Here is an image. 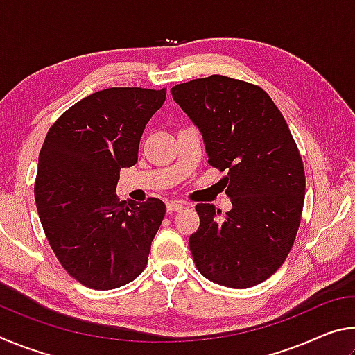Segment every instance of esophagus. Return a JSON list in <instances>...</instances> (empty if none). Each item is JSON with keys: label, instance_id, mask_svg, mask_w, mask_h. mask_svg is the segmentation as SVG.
<instances>
[{"label": "esophagus", "instance_id": "esophagus-1", "mask_svg": "<svg viewBox=\"0 0 355 355\" xmlns=\"http://www.w3.org/2000/svg\"><path fill=\"white\" fill-rule=\"evenodd\" d=\"M184 208V205L182 202H169L166 205V209L167 213H177V211H182V209Z\"/></svg>", "mask_w": 355, "mask_h": 355}]
</instances>
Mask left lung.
<instances>
[{
	"label": "left lung",
	"instance_id": "1",
	"mask_svg": "<svg viewBox=\"0 0 355 355\" xmlns=\"http://www.w3.org/2000/svg\"><path fill=\"white\" fill-rule=\"evenodd\" d=\"M171 92L200 131L208 163L227 172L232 199L225 216L213 203L196 205V266L222 286L261 284L285 261L304 207V166L288 123L263 89L233 78L211 75Z\"/></svg>",
	"mask_w": 355,
	"mask_h": 355
}]
</instances>
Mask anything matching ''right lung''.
<instances>
[{
	"label": "right lung",
	"mask_w": 355,
	"mask_h": 355,
	"mask_svg": "<svg viewBox=\"0 0 355 355\" xmlns=\"http://www.w3.org/2000/svg\"><path fill=\"white\" fill-rule=\"evenodd\" d=\"M164 100V89L91 94L56 120L42 146L34 186L42 227L65 271L87 288L114 290L146 269L166 205L120 202L116 186Z\"/></svg>",
	"instance_id": "1"
}]
</instances>
